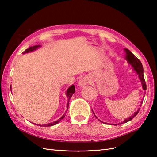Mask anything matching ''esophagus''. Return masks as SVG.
<instances>
[{
    "mask_svg": "<svg viewBox=\"0 0 157 157\" xmlns=\"http://www.w3.org/2000/svg\"><path fill=\"white\" fill-rule=\"evenodd\" d=\"M91 82V79L89 77L85 76L84 78H82L79 81V86H84L86 84H88Z\"/></svg>",
    "mask_w": 157,
    "mask_h": 157,
    "instance_id": "esophagus-1",
    "label": "esophagus"
}]
</instances>
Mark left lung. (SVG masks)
<instances>
[{"label":"left lung","mask_w":157,"mask_h":157,"mask_svg":"<svg viewBox=\"0 0 157 157\" xmlns=\"http://www.w3.org/2000/svg\"><path fill=\"white\" fill-rule=\"evenodd\" d=\"M124 52H125V59H126V60L127 61V62H128L129 64L132 66L133 68H134V71H136L137 75H139V78L140 79V82H141L143 89L144 90V91H145L147 87H146V83H145V79H144V75H143V65H142L141 62H140V61L139 59H138V58L136 56H135V55H134V54H133V53L131 51H129L128 49L124 48ZM142 103H143V101L141 102H140V107H141ZM140 109V108L139 107V109H138V110L136 111H135V113L134 114H132L131 116L129 117V118H127V119H125V120L123 121V122H122V123H118V124H115V125H117V124H123V123H127V122H129L131 120H132V119L137 115L138 113L139 112ZM93 113H94V112H93ZM94 116H95V114H94ZM95 117H96V116H95ZM96 118H97V117H96ZM100 122H102V121H100Z\"/></svg>","instance_id":"1"}]
</instances>
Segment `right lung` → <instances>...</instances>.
<instances>
[{
	"mask_svg": "<svg viewBox=\"0 0 157 157\" xmlns=\"http://www.w3.org/2000/svg\"><path fill=\"white\" fill-rule=\"evenodd\" d=\"M41 47L40 45H36V46H31L29 48L26 49L23 53H28V52H33L34 50H36L38 48ZM75 86L74 85H71V86L69 87L67 91H66V96L68 98V103H67V110H68V105H69V101H70L71 98L72 97L73 94L75 93ZM65 117V114H63V115L61 117V118L59 119V120H57L56 121L53 122V123H50L48 124H39V126H41V127H50V126H52V125H55V124H57L59 122L63 119V118Z\"/></svg>",
	"mask_w": 157,
	"mask_h": 157,
	"instance_id": "add662e5",
	"label": "right lung"
}]
</instances>
